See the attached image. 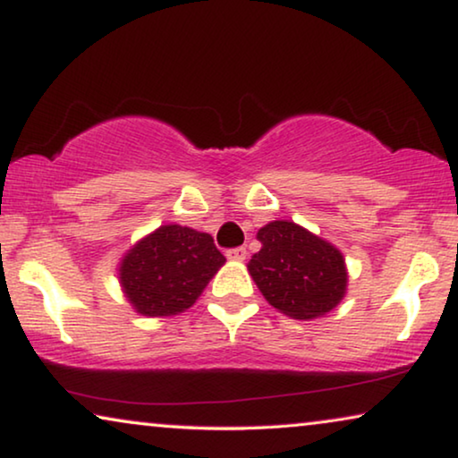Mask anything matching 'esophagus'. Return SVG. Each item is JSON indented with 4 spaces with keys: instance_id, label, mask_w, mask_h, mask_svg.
Masks as SVG:
<instances>
[{
    "instance_id": "obj_1",
    "label": "esophagus",
    "mask_w": 458,
    "mask_h": 458,
    "mask_svg": "<svg viewBox=\"0 0 458 458\" xmlns=\"http://www.w3.org/2000/svg\"><path fill=\"white\" fill-rule=\"evenodd\" d=\"M246 256H248V250L246 248H231V250H227V259L229 260L242 262V260H246Z\"/></svg>"
}]
</instances>
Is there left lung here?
<instances>
[{
  "instance_id": "obj_1",
  "label": "left lung",
  "mask_w": 458,
  "mask_h": 458,
  "mask_svg": "<svg viewBox=\"0 0 458 458\" xmlns=\"http://www.w3.org/2000/svg\"><path fill=\"white\" fill-rule=\"evenodd\" d=\"M262 243L248 262L256 287L273 309L300 321L327 315L346 296L348 268L334 243L293 221L259 229Z\"/></svg>"
}]
</instances>
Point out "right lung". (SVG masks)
<instances>
[{
  "label": "right lung",
  "instance_id": "right-lung-1",
  "mask_svg": "<svg viewBox=\"0 0 458 458\" xmlns=\"http://www.w3.org/2000/svg\"><path fill=\"white\" fill-rule=\"evenodd\" d=\"M225 265L212 235L183 225H160L127 250L118 265L124 298L143 317H174L202 296Z\"/></svg>",
  "mask_w": 458,
  "mask_h": 458
}]
</instances>
